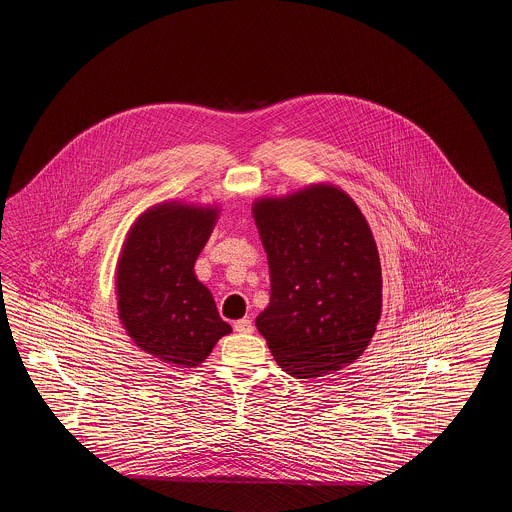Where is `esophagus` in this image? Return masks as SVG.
Wrapping results in <instances>:
<instances>
[{
	"mask_svg": "<svg viewBox=\"0 0 512 512\" xmlns=\"http://www.w3.org/2000/svg\"><path fill=\"white\" fill-rule=\"evenodd\" d=\"M234 331L251 335L252 331H254V326H252V322L249 318H241V320L234 322Z\"/></svg>",
	"mask_w": 512,
	"mask_h": 512,
	"instance_id": "1",
	"label": "esophagus"
}]
</instances>
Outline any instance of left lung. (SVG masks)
Wrapping results in <instances>:
<instances>
[{"label": "left lung", "instance_id": "left-lung-1", "mask_svg": "<svg viewBox=\"0 0 512 512\" xmlns=\"http://www.w3.org/2000/svg\"><path fill=\"white\" fill-rule=\"evenodd\" d=\"M252 216L271 272V302L256 327L278 366L316 379L353 364L382 309L379 251L360 208L320 183L256 199Z\"/></svg>", "mask_w": 512, "mask_h": 512}]
</instances>
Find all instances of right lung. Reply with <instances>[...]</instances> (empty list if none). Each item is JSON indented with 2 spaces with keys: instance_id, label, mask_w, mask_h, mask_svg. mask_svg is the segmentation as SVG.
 <instances>
[{
  "instance_id": "1",
  "label": "right lung",
  "mask_w": 512,
  "mask_h": 512,
  "mask_svg": "<svg viewBox=\"0 0 512 512\" xmlns=\"http://www.w3.org/2000/svg\"><path fill=\"white\" fill-rule=\"evenodd\" d=\"M218 207L166 201L133 223L117 263V305L128 337L155 359L197 368L232 327L194 274Z\"/></svg>"
}]
</instances>
